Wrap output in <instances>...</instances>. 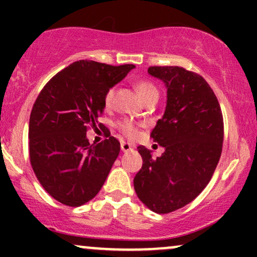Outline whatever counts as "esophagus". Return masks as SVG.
<instances>
[{
    "label": "esophagus",
    "mask_w": 257,
    "mask_h": 257,
    "mask_svg": "<svg viewBox=\"0 0 257 257\" xmlns=\"http://www.w3.org/2000/svg\"><path fill=\"white\" fill-rule=\"evenodd\" d=\"M120 149H122L123 152L132 151L133 145H132V144H129V143H122V144H120Z\"/></svg>",
    "instance_id": "34e87169"
}]
</instances>
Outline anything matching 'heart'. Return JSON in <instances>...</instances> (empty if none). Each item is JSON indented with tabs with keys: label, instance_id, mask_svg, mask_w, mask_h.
<instances>
[{
	"label": "heart",
	"instance_id": "b5f03b06",
	"mask_svg": "<svg viewBox=\"0 0 257 257\" xmlns=\"http://www.w3.org/2000/svg\"><path fill=\"white\" fill-rule=\"evenodd\" d=\"M135 88H137V91L143 100H146L151 96H158V90L157 88L155 87V84L151 83V82L145 81V79H141V81H138L137 84H135ZM114 95V87L108 88L106 90L105 95H104V104L105 106H110L112 102V99H113ZM117 128L119 129V132H122L125 137L128 138H134L135 135L138 134V128L132 120L129 119H124V120H119L117 123Z\"/></svg>",
	"mask_w": 257,
	"mask_h": 257
}]
</instances>
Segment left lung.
Listing matches in <instances>:
<instances>
[{"label": "left lung", "mask_w": 257, "mask_h": 257, "mask_svg": "<svg viewBox=\"0 0 257 257\" xmlns=\"http://www.w3.org/2000/svg\"><path fill=\"white\" fill-rule=\"evenodd\" d=\"M164 82L167 106L151 133L166 151L153 158L139 146L143 167L134 178L139 199L158 214L191 203L209 184L222 152L223 118L216 95L202 76L180 66H150Z\"/></svg>", "instance_id": "8db88e82"}]
</instances>
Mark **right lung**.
Returning a JSON list of instances; mask_svg holds the SVG:
<instances>
[{
	"label": "right lung",
	"mask_w": 257,
	"mask_h": 257,
	"mask_svg": "<svg viewBox=\"0 0 257 257\" xmlns=\"http://www.w3.org/2000/svg\"><path fill=\"white\" fill-rule=\"evenodd\" d=\"M134 67L79 60L58 72L38 94L29 123L30 162L40 184L58 202L79 206L101 190L120 144L108 135L94 145L85 134L96 128L106 90Z\"/></svg>",
	"instance_id": "add662e5"
}]
</instances>
